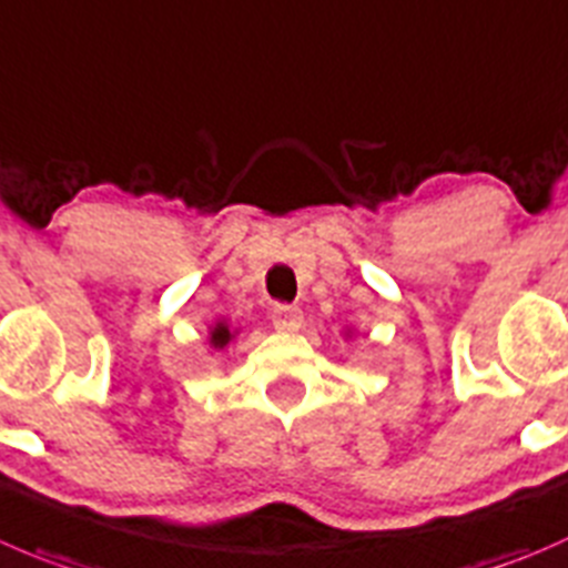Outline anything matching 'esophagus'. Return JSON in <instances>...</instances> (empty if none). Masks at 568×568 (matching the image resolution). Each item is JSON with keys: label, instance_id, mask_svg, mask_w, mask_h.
<instances>
[{"label": "esophagus", "instance_id": "1", "mask_svg": "<svg viewBox=\"0 0 568 568\" xmlns=\"http://www.w3.org/2000/svg\"><path fill=\"white\" fill-rule=\"evenodd\" d=\"M272 324L283 333H294L302 327V311L296 305H277L272 311Z\"/></svg>", "mask_w": 568, "mask_h": 568}]
</instances>
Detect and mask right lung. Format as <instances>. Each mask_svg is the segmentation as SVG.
<instances>
[{"label":"right lung","mask_w":568,"mask_h":568,"mask_svg":"<svg viewBox=\"0 0 568 568\" xmlns=\"http://www.w3.org/2000/svg\"><path fill=\"white\" fill-rule=\"evenodd\" d=\"M230 338H233V333H230V327L224 322H219L216 327L211 329V344L216 346V349H224V346L230 344Z\"/></svg>","instance_id":"right-lung-1"}]
</instances>
